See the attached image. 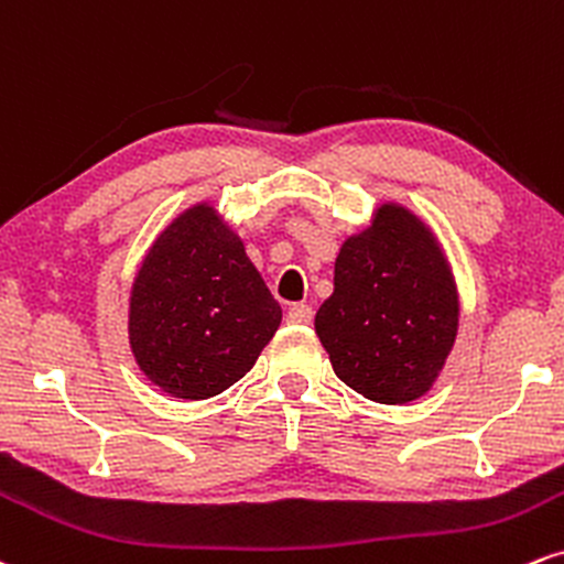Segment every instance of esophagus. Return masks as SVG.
I'll return each instance as SVG.
<instances>
[{
  "instance_id": "esophagus-1",
  "label": "esophagus",
  "mask_w": 564,
  "mask_h": 564,
  "mask_svg": "<svg viewBox=\"0 0 564 564\" xmlns=\"http://www.w3.org/2000/svg\"><path fill=\"white\" fill-rule=\"evenodd\" d=\"M311 316H314V311L306 303H293V306L288 308V322L290 324H308Z\"/></svg>"
}]
</instances>
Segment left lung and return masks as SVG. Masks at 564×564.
Returning <instances> with one entry per match:
<instances>
[{
    "label": "left lung",
    "instance_id": "obj_1",
    "mask_svg": "<svg viewBox=\"0 0 564 564\" xmlns=\"http://www.w3.org/2000/svg\"><path fill=\"white\" fill-rule=\"evenodd\" d=\"M335 375L377 403H409L438 380L459 329L441 242L403 205L382 203L335 258V290L314 319Z\"/></svg>",
    "mask_w": 564,
    "mask_h": 564
}]
</instances>
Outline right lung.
I'll list each match as a JSON object with an SVG mask.
<instances>
[{"label":"right lung","instance_id":"obj_1","mask_svg":"<svg viewBox=\"0 0 564 564\" xmlns=\"http://www.w3.org/2000/svg\"><path fill=\"white\" fill-rule=\"evenodd\" d=\"M282 322V308L214 205L197 203L144 256L129 297L131 354L174 399L235 386Z\"/></svg>","mask_w":564,"mask_h":564}]
</instances>
